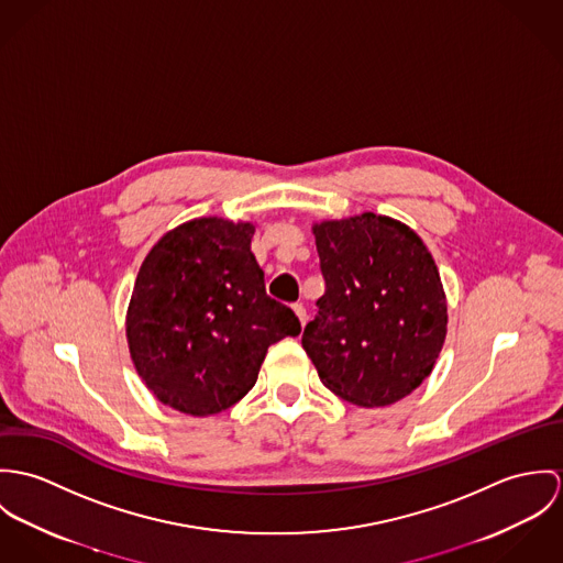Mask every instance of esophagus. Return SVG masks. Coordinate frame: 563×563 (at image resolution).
<instances>
[{"label": "esophagus", "mask_w": 563, "mask_h": 563, "mask_svg": "<svg viewBox=\"0 0 563 563\" xmlns=\"http://www.w3.org/2000/svg\"><path fill=\"white\" fill-rule=\"evenodd\" d=\"M294 312L298 314V319H300V323L305 325L307 323V309L302 307V305H294Z\"/></svg>", "instance_id": "34e87169"}]
</instances>
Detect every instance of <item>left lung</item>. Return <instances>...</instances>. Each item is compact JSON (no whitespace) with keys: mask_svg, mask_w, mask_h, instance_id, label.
Wrapping results in <instances>:
<instances>
[{"mask_svg":"<svg viewBox=\"0 0 563 563\" xmlns=\"http://www.w3.org/2000/svg\"><path fill=\"white\" fill-rule=\"evenodd\" d=\"M312 233L325 291L302 347L323 386L369 408L404 399L432 374L446 334L432 254L412 229L375 213Z\"/></svg>","mask_w":563,"mask_h":563,"instance_id":"1","label":"left lung"}]
</instances>
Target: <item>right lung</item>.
Listing matches in <instances>:
<instances>
[{
	"mask_svg": "<svg viewBox=\"0 0 563 563\" xmlns=\"http://www.w3.org/2000/svg\"><path fill=\"white\" fill-rule=\"evenodd\" d=\"M254 227L191 220L146 254L126 311V341L146 388L166 406L218 415L256 382L267 347L300 319L265 294Z\"/></svg>",
	"mask_w": 563,
	"mask_h": 563,
	"instance_id": "add662e5",
	"label": "right lung"
}]
</instances>
